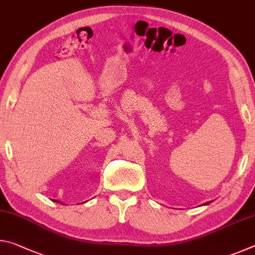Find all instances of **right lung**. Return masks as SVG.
I'll use <instances>...</instances> for the list:
<instances>
[{
	"instance_id": "add662e5",
	"label": "right lung",
	"mask_w": 255,
	"mask_h": 255,
	"mask_svg": "<svg viewBox=\"0 0 255 255\" xmlns=\"http://www.w3.org/2000/svg\"><path fill=\"white\" fill-rule=\"evenodd\" d=\"M55 201H56V202H59V201H57V200H55Z\"/></svg>"
}]
</instances>
